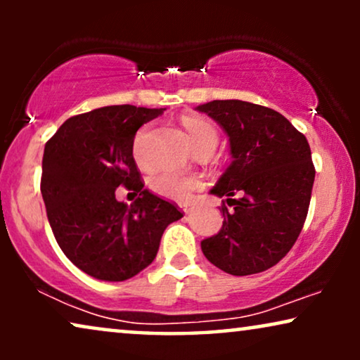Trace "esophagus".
Segmentation results:
<instances>
[{"instance_id":"1","label":"esophagus","mask_w":360,"mask_h":360,"mask_svg":"<svg viewBox=\"0 0 360 360\" xmlns=\"http://www.w3.org/2000/svg\"><path fill=\"white\" fill-rule=\"evenodd\" d=\"M181 210H184L186 214L191 213V206H188V205H181Z\"/></svg>"}]
</instances>
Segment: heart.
Listing matches in <instances>:
<instances>
[{"instance_id": "heart-1", "label": "heart", "mask_w": 360, "mask_h": 360, "mask_svg": "<svg viewBox=\"0 0 360 360\" xmlns=\"http://www.w3.org/2000/svg\"><path fill=\"white\" fill-rule=\"evenodd\" d=\"M184 127L188 132L193 149L201 147H216L218 144V131L216 127L203 117L186 116L184 117ZM150 134V126L141 127L132 139V157L137 164L146 167V142ZM200 180L195 176L179 175L174 172H159L150 179V186L155 193H159L170 200H188L195 190L200 188Z\"/></svg>"}]
</instances>
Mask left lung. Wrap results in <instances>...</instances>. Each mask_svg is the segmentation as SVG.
<instances>
[{
	"mask_svg": "<svg viewBox=\"0 0 360 360\" xmlns=\"http://www.w3.org/2000/svg\"><path fill=\"white\" fill-rule=\"evenodd\" d=\"M196 110L223 127L233 155L211 190L224 198L223 228L201 240V250L226 274L264 272L288 254L307 219L314 181L307 137L280 112L249 101L214 100Z\"/></svg>",
	"mask_w": 360,
	"mask_h": 360,
	"instance_id": "obj_1",
	"label": "left lung"
}]
</instances>
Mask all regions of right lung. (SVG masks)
Here are the masks:
<instances>
[{"instance_id":"obj_1","label":"right lung","mask_w":360,"mask_h":360,"mask_svg":"<svg viewBox=\"0 0 360 360\" xmlns=\"http://www.w3.org/2000/svg\"><path fill=\"white\" fill-rule=\"evenodd\" d=\"M165 108L105 106L68 117L47 141L41 193L52 233L73 265L98 280L122 282L155 259L167 226L184 213L144 188L132 157L137 129ZM140 196L115 200L117 186Z\"/></svg>"}]
</instances>
